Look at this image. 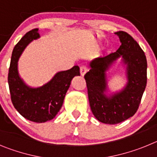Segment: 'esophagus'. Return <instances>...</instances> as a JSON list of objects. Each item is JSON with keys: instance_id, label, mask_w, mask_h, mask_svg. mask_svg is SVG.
Listing matches in <instances>:
<instances>
[{"instance_id": "obj_1", "label": "esophagus", "mask_w": 157, "mask_h": 157, "mask_svg": "<svg viewBox=\"0 0 157 157\" xmlns=\"http://www.w3.org/2000/svg\"><path fill=\"white\" fill-rule=\"evenodd\" d=\"M88 71V69H87L86 66L85 65H82V66L80 67V74L82 76H84L86 72Z\"/></svg>"}]
</instances>
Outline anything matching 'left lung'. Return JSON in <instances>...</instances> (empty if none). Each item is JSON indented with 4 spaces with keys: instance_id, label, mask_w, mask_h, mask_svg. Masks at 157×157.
<instances>
[{
    "instance_id": "left-lung-1",
    "label": "left lung",
    "mask_w": 157,
    "mask_h": 157,
    "mask_svg": "<svg viewBox=\"0 0 157 157\" xmlns=\"http://www.w3.org/2000/svg\"><path fill=\"white\" fill-rule=\"evenodd\" d=\"M121 45L117 51L98 57L90 63L85 75L90 105L96 119L107 124H116L138 111L147 83V60L138 43L125 31L116 32ZM120 56L127 64L128 83L120 92L108 97L106 71Z\"/></svg>"
}]
</instances>
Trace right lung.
I'll use <instances>...</instances> for the list:
<instances>
[{"label": "right lung", "instance_id": "right-lung-1", "mask_svg": "<svg viewBox=\"0 0 157 157\" xmlns=\"http://www.w3.org/2000/svg\"><path fill=\"white\" fill-rule=\"evenodd\" d=\"M38 29L30 30L14 47L8 70V82L11 100L15 109L25 119L35 123L52 120L61 109L72 78L80 75L78 66L58 72L50 82L38 88L27 86L19 76L17 62L24 48L38 38Z\"/></svg>", "mask_w": 157, "mask_h": 157}]
</instances>
